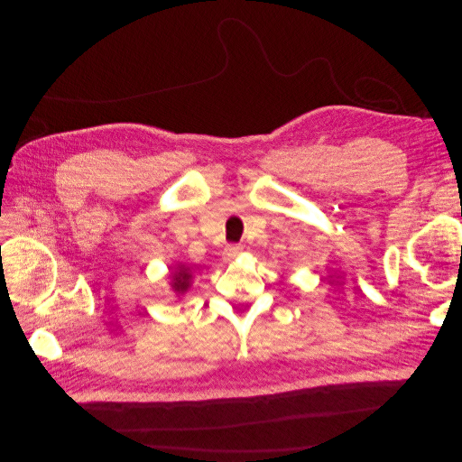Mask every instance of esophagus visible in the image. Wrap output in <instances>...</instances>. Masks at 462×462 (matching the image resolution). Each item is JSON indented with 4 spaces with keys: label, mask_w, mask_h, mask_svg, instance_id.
I'll use <instances>...</instances> for the list:
<instances>
[{
    "label": "esophagus",
    "mask_w": 462,
    "mask_h": 462,
    "mask_svg": "<svg viewBox=\"0 0 462 462\" xmlns=\"http://www.w3.org/2000/svg\"><path fill=\"white\" fill-rule=\"evenodd\" d=\"M240 254H243V246H240V245H229V246L224 250V259H226V261H233V259L238 257Z\"/></svg>",
    "instance_id": "obj_1"
}]
</instances>
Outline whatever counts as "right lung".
Segmentation results:
<instances>
[{"instance_id":"1","label":"right lung","mask_w":462,"mask_h":462,"mask_svg":"<svg viewBox=\"0 0 462 462\" xmlns=\"http://www.w3.org/2000/svg\"><path fill=\"white\" fill-rule=\"evenodd\" d=\"M189 282H191V273L186 265H179V269L172 273V290L177 291L179 295L186 293L189 288Z\"/></svg>"}]
</instances>
